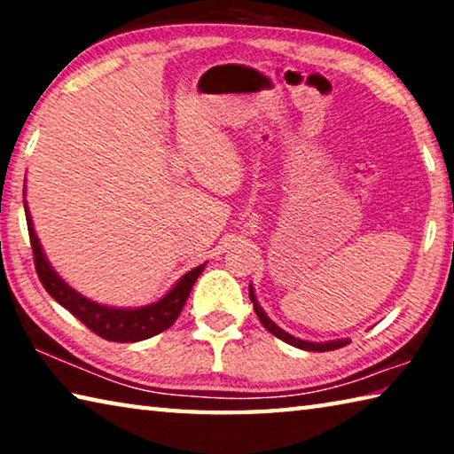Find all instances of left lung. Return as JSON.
<instances>
[{
    "mask_svg": "<svg viewBox=\"0 0 454 454\" xmlns=\"http://www.w3.org/2000/svg\"><path fill=\"white\" fill-rule=\"evenodd\" d=\"M250 301H252V304H254L256 317L260 318V322H262L268 333L274 334L276 338H280V340H284L286 344H290V347H296V348H302V350H312V352H326V350H336V348L347 347V344L350 342V338H336V340L312 342V340H302V338H298V336H292L290 333H286V330H282L278 325H276V322L264 312V309L260 306L258 298L254 294V286H252V284H250Z\"/></svg>",
    "mask_w": 454,
    "mask_h": 454,
    "instance_id": "obj_1",
    "label": "left lung"
}]
</instances>
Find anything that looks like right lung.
<instances>
[{"label":"right lung","instance_id":"right-lung-1","mask_svg":"<svg viewBox=\"0 0 454 454\" xmlns=\"http://www.w3.org/2000/svg\"><path fill=\"white\" fill-rule=\"evenodd\" d=\"M26 196V188H24ZM24 208H26V220L29 230V240H32L34 260H35V270L43 288L50 292V296L58 304L64 306L66 310H70L75 318L83 322L91 333L106 338L112 342H140L145 338H152L160 333H164L166 328H170L176 318L180 317V312L186 304L190 290L198 280V276L204 272L206 262L196 268H192L182 278L174 284V286L160 298V301L136 306V309H126V306H107L99 304L91 298L80 294L78 290L72 288L61 276L53 270L48 256L42 248L40 238L35 234L32 214H29L27 200L24 198Z\"/></svg>","mask_w":454,"mask_h":454}]
</instances>
